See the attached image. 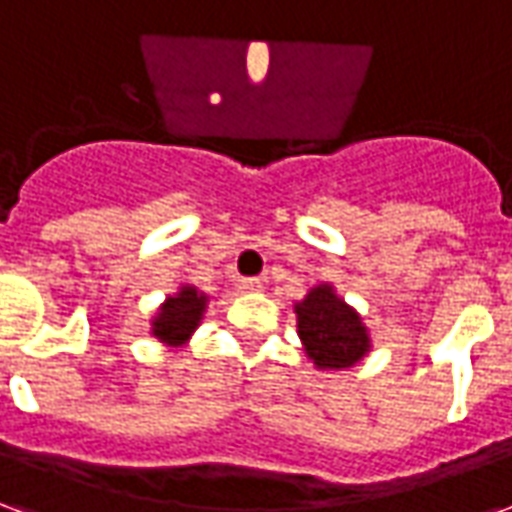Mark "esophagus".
Here are the masks:
<instances>
[{
	"mask_svg": "<svg viewBox=\"0 0 512 512\" xmlns=\"http://www.w3.org/2000/svg\"><path fill=\"white\" fill-rule=\"evenodd\" d=\"M238 290H241V293H260V290H263V282L255 277H244L238 279Z\"/></svg>",
	"mask_w": 512,
	"mask_h": 512,
	"instance_id": "1",
	"label": "esophagus"
}]
</instances>
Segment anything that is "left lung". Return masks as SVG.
I'll list each match as a JSON object with an SVG mask.
<instances>
[{"label":"left lung","mask_w":512,"mask_h":512,"mask_svg":"<svg viewBox=\"0 0 512 512\" xmlns=\"http://www.w3.org/2000/svg\"><path fill=\"white\" fill-rule=\"evenodd\" d=\"M293 310L304 351L318 370L354 367L370 351V334L359 312L348 307L332 285L312 288Z\"/></svg>","instance_id":"1"}]
</instances>
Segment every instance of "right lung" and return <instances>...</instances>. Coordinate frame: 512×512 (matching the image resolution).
<instances>
[{
    "instance_id": "1",
    "label": "right lung",
    "mask_w": 512,
    "mask_h": 512,
    "mask_svg": "<svg viewBox=\"0 0 512 512\" xmlns=\"http://www.w3.org/2000/svg\"><path fill=\"white\" fill-rule=\"evenodd\" d=\"M205 304H208V296H205V293H200L194 285H180L178 293L169 296V299L158 307L150 334H153L156 340H161V343L172 345V348L186 345L191 334H194V329L200 326Z\"/></svg>"
}]
</instances>
